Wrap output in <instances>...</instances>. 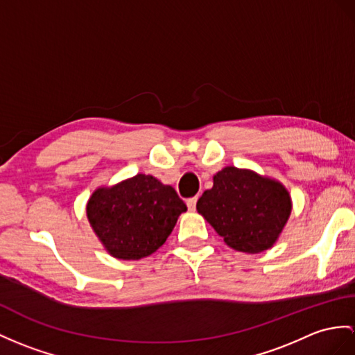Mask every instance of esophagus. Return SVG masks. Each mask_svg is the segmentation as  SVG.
<instances>
[{
    "label": "esophagus",
    "instance_id": "esophagus-1",
    "mask_svg": "<svg viewBox=\"0 0 355 355\" xmlns=\"http://www.w3.org/2000/svg\"><path fill=\"white\" fill-rule=\"evenodd\" d=\"M197 200H198V197H197V196H196V197H191V198H188V200H187L188 209L194 211V209H196V205H197Z\"/></svg>",
    "mask_w": 355,
    "mask_h": 355
}]
</instances>
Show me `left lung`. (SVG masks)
I'll use <instances>...</instances> for the list:
<instances>
[{"label":"left lung","mask_w":355,"mask_h":355,"mask_svg":"<svg viewBox=\"0 0 355 355\" xmlns=\"http://www.w3.org/2000/svg\"><path fill=\"white\" fill-rule=\"evenodd\" d=\"M197 211L229 247L254 254L279 239L292 202L277 180L252 170L224 167L214 176V187L198 198Z\"/></svg>","instance_id":"8db88e82"}]
</instances>
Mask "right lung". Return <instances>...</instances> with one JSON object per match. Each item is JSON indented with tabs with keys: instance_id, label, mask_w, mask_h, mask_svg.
I'll use <instances>...</instances> for the list:
<instances>
[{
	"instance_id": "1",
	"label": "right lung",
	"mask_w": 355,
	"mask_h": 355,
	"mask_svg": "<svg viewBox=\"0 0 355 355\" xmlns=\"http://www.w3.org/2000/svg\"><path fill=\"white\" fill-rule=\"evenodd\" d=\"M187 205L175 188L150 175H137L114 187L98 188L87 203L90 226L107 252L137 261L166 243Z\"/></svg>"
}]
</instances>
